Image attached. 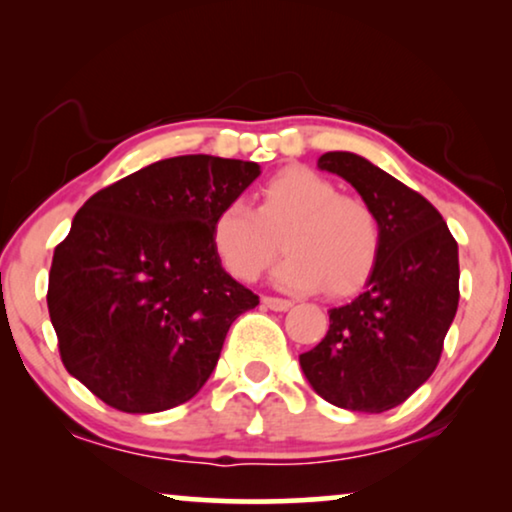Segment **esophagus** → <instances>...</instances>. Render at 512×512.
Instances as JSON below:
<instances>
[{
  "label": "esophagus",
  "instance_id": "1",
  "mask_svg": "<svg viewBox=\"0 0 512 512\" xmlns=\"http://www.w3.org/2000/svg\"><path fill=\"white\" fill-rule=\"evenodd\" d=\"M263 307H268V310H275V312H286V310H289V307H291V300L265 296V298H263Z\"/></svg>",
  "mask_w": 512,
  "mask_h": 512
}]
</instances>
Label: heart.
<instances>
[{
  "mask_svg": "<svg viewBox=\"0 0 512 512\" xmlns=\"http://www.w3.org/2000/svg\"><path fill=\"white\" fill-rule=\"evenodd\" d=\"M284 228L286 256L272 272L284 291L310 293L326 284L340 293L361 282L380 251L382 230L366 200L305 167H289L265 181L258 207L230 200L212 221L216 256L230 275L251 282L275 254L272 233Z\"/></svg>",
  "mask_w": 512,
  "mask_h": 512,
  "instance_id": "1",
  "label": "heart"
}]
</instances>
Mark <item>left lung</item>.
<instances>
[{
  "instance_id": "8db88e82",
  "label": "left lung",
  "mask_w": 512,
  "mask_h": 512,
  "mask_svg": "<svg viewBox=\"0 0 512 512\" xmlns=\"http://www.w3.org/2000/svg\"><path fill=\"white\" fill-rule=\"evenodd\" d=\"M317 167L375 209L382 242L361 291L328 310L326 338L300 354V368L324 401L377 415L438 366L459 305V247L429 200L368 158L328 151Z\"/></svg>"
}]
</instances>
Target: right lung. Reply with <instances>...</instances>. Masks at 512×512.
<instances>
[{
  "instance_id": "1",
  "label": "right lung",
  "mask_w": 512,
  "mask_h": 512,
  "mask_svg": "<svg viewBox=\"0 0 512 512\" xmlns=\"http://www.w3.org/2000/svg\"><path fill=\"white\" fill-rule=\"evenodd\" d=\"M261 174L247 160L177 156L102 188L55 247L48 314L69 375L111 408L149 415L205 387L258 296L223 270L212 221Z\"/></svg>"
}]
</instances>
